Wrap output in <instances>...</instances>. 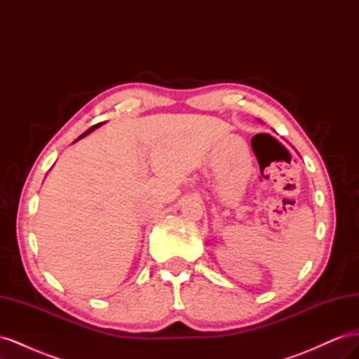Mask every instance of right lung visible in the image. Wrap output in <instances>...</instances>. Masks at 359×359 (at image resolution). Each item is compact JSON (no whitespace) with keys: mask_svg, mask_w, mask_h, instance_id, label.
Wrapping results in <instances>:
<instances>
[{"mask_svg":"<svg viewBox=\"0 0 359 359\" xmlns=\"http://www.w3.org/2000/svg\"><path fill=\"white\" fill-rule=\"evenodd\" d=\"M102 124H103V123H99V124H95V126H93V127H90V128H88V130H86V132H85V133H83V135H81V136H79V137H78V139H76V140H79V139H82V137H85V136H86V135H88V133H91V132H93V130H95V128H97V127H100V126H102ZM76 140H74V142H76Z\"/></svg>","mask_w":359,"mask_h":359,"instance_id":"1","label":"right lung"}]
</instances>
